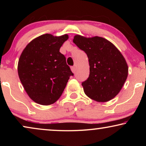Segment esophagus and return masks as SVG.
I'll return each instance as SVG.
<instances>
[{"label": "esophagus", "mask_w": 146, "mask_h": 146, "mask_svg": "<svg viewBox=\"0 0 146 146\" xmlns=\"http://www.w3.org/2000/svg\"><path fill=\"white\" fill-rule=\"evenodd\" d=\"M71 70H72V72L73 73H74V72H75V71H76L75 66H72V67H71Z\"/></svg>", "instance_id": "34e87169"}]
</instances>
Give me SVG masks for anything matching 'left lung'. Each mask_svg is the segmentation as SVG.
Returning <instances> with one entry per match:
<instances>
[{"instance_id":"left-lung-1","label":"left lung","mask_w":146,"mask_h":146,"mask_svg":"<svg viewBox=\"0 0 146 146\" xmlns=\"http://www.w3.org/2000/svg\"><path fill=\"white\" fill-rule=\"evenodd\" d=\"M73 42L88 58L90 75L82 84L86 95L98 102L111 100L120 92L128 75L122 54L111 42L97 36L77 35Z\"/></svg>"}]
</instances>
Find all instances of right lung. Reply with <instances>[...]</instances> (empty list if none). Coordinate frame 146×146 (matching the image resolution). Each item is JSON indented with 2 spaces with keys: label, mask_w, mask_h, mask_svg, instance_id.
<instances>
[{
  "label": "right lung",
  "mask_w": 146,
  "mask_h": 146,
  "mask_svg": "<svg viewBox=\"0 0 146 146\" xmlns=\"http://www.w3.org/2000/svg\"><path fill=\"white\" fill-rule=\"evenodd\" d=\"M68 35L44 34L27 45L18 62V74L24 89L32 100L48 106L61 96L73 75L60 48Z\"/></svg>",
  "instance_id": "add662e5"
}]
</instances>
